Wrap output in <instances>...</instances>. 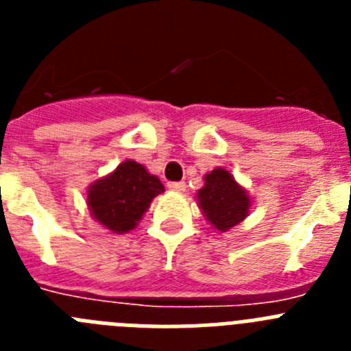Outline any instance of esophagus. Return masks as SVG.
I'll return each instance as SVG.
<instances>
[{"instance_id": "1", "label": "esophagus", "mask_w": 351, "mask_h": 351, "mask_svg": "<svg viewBox=\"0 0 351 351\" xmlns=\"http://www.w3.org/2000/svg\"><path fill=\"white\" fill-rule=\"evenodd\" d=\"M167 188H169L170 191H178V193H182V191L186 190V184L184 182H169V184H167Z\"/></svg>"}]
</instances>
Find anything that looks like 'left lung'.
I'll return each mask as SVG.
<instances>
[{"instance_id":"left-lung-1","label":"left lung","mask_w":351,"mask_h":351,"mask_svg":"<svg viewBox=\"0 0 351 351\" xmlns=\"http://www.w3.org/2000/svg\"><path fill=\"white\" fill-rule=\"evenodd\" d=\"M197 204L213 228L226 232L246 219L251 197L223 167L206 173L204 186L197 193Z\"/></svg>"}]
</instances>
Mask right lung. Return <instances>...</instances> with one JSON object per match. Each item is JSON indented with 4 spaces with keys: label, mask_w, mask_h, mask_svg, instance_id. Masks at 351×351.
<instances>
[{
    "label": "right lung",
    "mask_w": 351,
    "mask_h": 351,
    "mask_svg": "<svg viewBox=\"0 0 351 351\" xmlns=\"http://www.w3.org/2000/svg\"><path fill=\"white\" fill-rule=\"evenodd\" d=\"M165 186L147 169L125 160L114 172L96 179L88 188V207L93 218L114 234H128L138 225L153 198Z\"/></svg>",
    "instance_id": "add662e5"
}]
</instances>
